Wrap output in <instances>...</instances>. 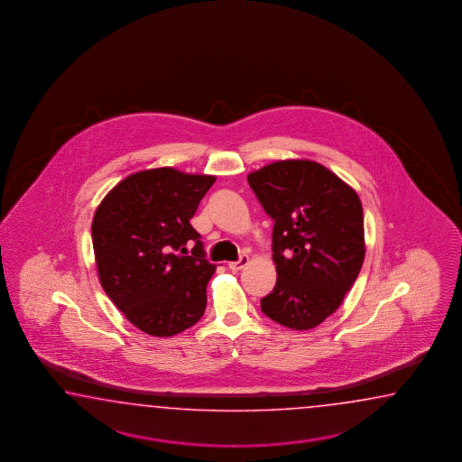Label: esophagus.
<instances>
[{"label":"esophagus","instance_id":"obj_1","mask_svg":"<svg viewBox=\"0 0 462 462\" xmlns=\"http://www.w3.org/2000/svg\"><path fill=\"white\" fill-rule=\"evenodd\" d=\"M247 263H249V257H247V255H241V259H239V261H235V263H229V264H227V267H229L231 271H235V273H237V271L245 269V265H247Z\"/></svg>","mask_w":462,"mask_h":462}]
</instances>
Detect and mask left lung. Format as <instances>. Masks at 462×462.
<instances>
[{"instance_id":"left-lung-1","label":"left lung","mask_w":462,"mask_h":462,"mask_svg":"<svg viewBox=\"0 0 462 462\" xmlns=\"http://www.w3.org/2000/svg\"><path fill=\"white\" fill-rule=\"evenodd\" d=\"M247 181L274 219L273 292L261 299L271 320L310 330L344 302L365 259L364 208L354 188L314 160H279Z\"/></svg>"}]
</instances>
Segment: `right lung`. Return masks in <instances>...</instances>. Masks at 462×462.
Wrapping results in <instances>:
<instances>
[{"mask_svg":"<svg viewBox=\"0 0 462 462\" xmlns=\"http://www.w3.org/2000/svg\"><path fill=\"white\" fill-rule=\"evenodd\" d=\"M217 177L177 168L142 170L100 201L92 219L98 281L128 322L152 337H173L205 314L217 264L205 259L189 219ZM196 243L192 254L186 245Z\"/></svg>","mask_w":462,"mask_h":462,"instance_id":"right-lung-1","label":"right lung"}]
</instances>
